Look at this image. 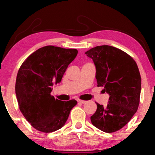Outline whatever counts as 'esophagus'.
<instances>
[{"mask_svg": "<svg viewBox=\"0 0 155 155\" xmlns=\"http://www.w3.org/2000/svg\"><path fill=\"white\" fill-rule=\"evenodd\" d=\"M78 103H80V104H84V103H86V101H84V100H80V99H78Z\"/></svg>", "mask_w": 155, "mask_h": 155, "instance_id": "1", "label": "esophagus"}]
</instances>
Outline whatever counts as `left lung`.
<instances>
[{
  "instance_id": "left-lung-1",
  "label": "left lung",
  "mask_w": 155,
  "mask_h": 155,
  "mask_svg": "<svg viewBox=\"0 0 155 155\" xmlns=\"http://www.w3.org/2000/svg\"><path fill=\"white\" fill-rule=\"evenodd\" d=\"M84 54L95 65L97 86L104 87L103 90L109 94L107 107L97 103L91 122L104 132H115L130 121L138 108L141 91L139 69L132 57L114 46H97Z\"/></svg>"
}]
</instances>
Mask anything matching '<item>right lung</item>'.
I'll return each instance as SVG.
<instances>
[{"label": "right lung", "instance_id": "add662e5", "mask_svg": "<svg viewBox=\"0 0 155 155\" xmlns=\"http://www.w3.org/2000/svg\"><path fill=\"white\" fill-rule=\"evenodd\" d=\"M78 53L74 48L44 46L31 54L19 69L15 83L19 108L37 130L51 133L61 128L77 104L75 99H55L51 92Z\"/></svg>", "mask_w": 155, "mask_h": 155}]
</instances>
